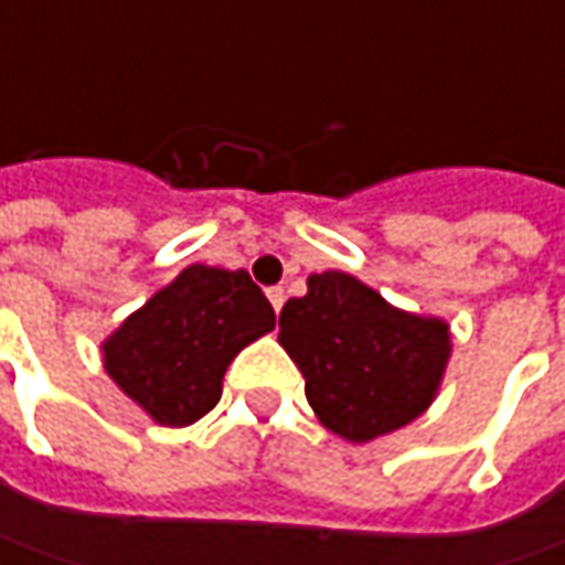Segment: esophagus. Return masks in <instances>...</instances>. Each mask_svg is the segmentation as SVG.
I'll list each match as a JSON object with an SVG mask.
<instances>
[{"mask_svg": "<svg viewBox=\"0 0 565 565\" xmlns=\"http://www.w3.org/2000/svg\"><path fill=\"white\" fill-rule=\"evenodd\" d=\"M267 298H270V305H273V311H279L282 308V301H286V292L276 286V289H267Z\"/></svg>", "mask_w": 565, "mask_h": 565, "instance_id": "obj_1", "label": "esophagus"}]
</instances>
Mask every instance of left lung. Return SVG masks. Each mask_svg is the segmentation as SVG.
<instances>
[{
	"instance_id": "8db88e82",
	"label": "left lung",
	"mask_w": 565,
	"mask_h": 565,
	"mask_svg": "<svg viewBox=\"0 0 565 565\" xmlns=\"http://www.w3.org/2000/svg\"><path fill=\"white\" fill-rule=\"evenodd\" d=\"M279 345L298 364L320 424L367 444L434 402L449 361V327L393 308L349 273L327 270L308 279V295L286 301Z\"/></svg>"
}]
</instances>
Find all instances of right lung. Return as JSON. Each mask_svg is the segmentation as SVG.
<instances>
[{"label": "right lung", "instance_id": "add662e5", "mask_svg": "<svg viewBox=\"0 0 565 565\" xmlns=\"http://www.w3.org/2000/svg\"><path fill=\"white\" fill-rule=\"evenodd\" d=\"M273 327L248 273L191 264L103 342V364L153 422L185 427L220 402L228 361Z\"/></svg>", "mask_w": 565, "mask_h": 565}]
</instances>
